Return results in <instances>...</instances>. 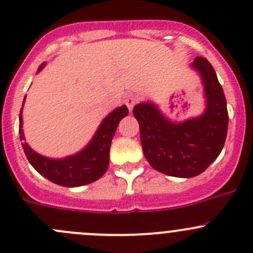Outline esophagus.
Masks as SVG:
<instances>
[{
    "label": "esophagus",
    "mask_w": 253,
    "mask_h": 253,
    "mask_svg": "<svg viewBox=\"0 0 253 253\" xmlns=\"http://www.w3.org/2000/svg\"><path fill=\"white\" fill-rule=\"evenodd\" d=\"M137 101H138L137 96L128 95L126 98V100H125V103H126V105H127V108H128V110L132 111V110H133V106L137 104Z\"/></svg>",
    "instance_id": "esophagus-1"
}]
</instances>
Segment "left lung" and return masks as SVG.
Segmentation results:
<instances>
[{"instance_id":"left-lung-1","label":"left lung","mask_w":253,"mask_h":253,"mask_svg":"<svg viewBox=\"0 0 253 253\" xmlns=\"http://www.w3.org/2000/svg\"><path fill=\"white\" fill-rule=\"evenodd\" d=\"M192 68L205 85L206 110L182 122L167 119L153 103L137 104L143 154L153 169L174 177H195L218 158L228 132L226 99L213 66L196 57Z\"/></svg>"}]
</instances>
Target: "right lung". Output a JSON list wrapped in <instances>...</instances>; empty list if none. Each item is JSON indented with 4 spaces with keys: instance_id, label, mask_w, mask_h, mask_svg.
<instances>
[{
    "instance_id": "add662e5",
    "label": "right lung",
    "mask_w": 253,
    "mask_h": 253,
    "mask_svg": "<svg viewBox=\"0 0 253 253\" xmlns=\"http://www.w3.org/2000/svg\"><path fill=\"white\" fill-rule=\"evenodd\" d=\"M44 66L45 63H42L38 72H40ZM24 101L19 114V138L22 141V147L27 159L40 175L60 186L78 187L94 182L105 174L109 167L111 141L116 132L117 125L128 115V109L126 105L115 109L103 120L93 138L81 152L62 159H52L33 150L25 142L22 115Z\"/></svg>"
}]
</instances>
